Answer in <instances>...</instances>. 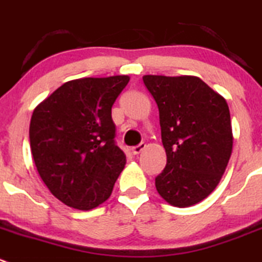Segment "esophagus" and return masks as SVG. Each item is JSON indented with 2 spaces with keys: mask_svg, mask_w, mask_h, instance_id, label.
Here are the masks:
<instances>
[{
  "mask_svg": "<svg viewBox=\"0 0 262 262\" xmlns=\"http://www.w3.org/2000/svg\"><path fill=\"white\" fill-rule=\"evenodd\" d=\"M145 144L144 143H140L139 144V145H136V146H133V148H131V151H133V154H140L141 151L144 150V149H145Z\"/></svg>",
  "mask_w": 262,
  "mask_h": 262,
  "instance_id": "esophagus-1",
  "label": "esophagus"
}]
</instances>
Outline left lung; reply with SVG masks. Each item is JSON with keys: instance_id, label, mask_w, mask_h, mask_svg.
<instances>
[{"instance_id": "8db88e82", "label": "left lung", "mask_w": 262, "mask_h": 262, "mask_svg": "<svg viewBox=\"0 0 262 262\" xmlns=\"http://www.w3.org/2000/svg\"><path fill=\"white\" fill-rule=\"evenodd\" d=\"M159 111L167 163L156 178L159 195L175 207L207 198L225 172L233 149L225 99L194 76H144Z\"/></svg>"}]
</instances>
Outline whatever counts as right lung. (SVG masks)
Segmentation results:
<instances>
[{
  "instance_id": "1",
  "label": "right lung",
  "mask_w": 262,
  "mask_h": 262,
  "mask_svg": "<svg viewBox=\"0 0 262 262\" xmlns=\"http://www.w3.org/2000/svg\"><path fill=\"white\" fill-rule=\"evenodd\" d=\"M128 76L66 82L33 111L29 141L52 195L89 211L111 196L126 156L116 145L112 106Z\"/></svg>"
}]
</instances>
